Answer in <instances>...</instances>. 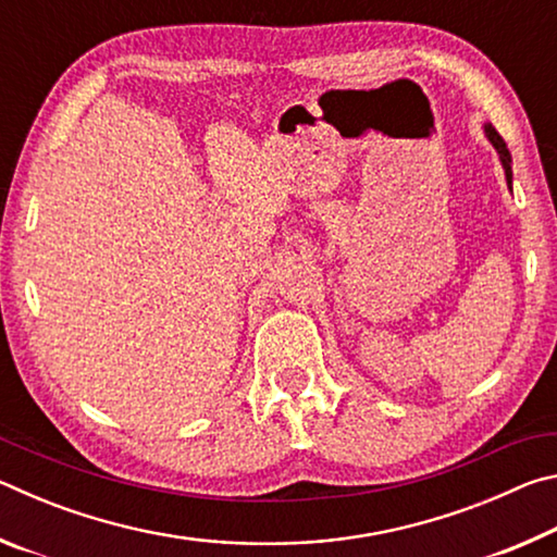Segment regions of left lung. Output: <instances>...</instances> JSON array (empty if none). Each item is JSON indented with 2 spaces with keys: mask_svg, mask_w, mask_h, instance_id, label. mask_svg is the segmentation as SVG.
Masks as SVG:
<instances>
[{
  "mask_svg": "<svg viewBox=\"0 0 557 557\" xmlns=\"http://www.w3.org/2000/svg\"><path fill=\"white\" fill-rule=\"evenodd\" d=\"M484 135H486V139L488 143L494 145V149H496V154H498V162H502V166H504V174H506V184H508V191H513V172H511V152H508V147H506V143L502 139V135H498V132L494 129V125L492 122H486L484 125Z\"/></svg>",
  "mask_w": 557,
  "mask_h": 557,
  "instance_id": "8db88e82",
  "label": "left lung"
}]
</instances>
